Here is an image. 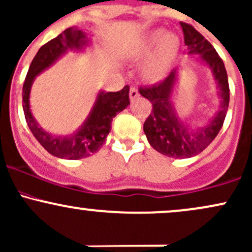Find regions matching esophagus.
<instances>
[{
  "label": "esophagus",
  "mask_w": 252,
  "mask_h": 252,
  "mask_svg": "<svg viewBox=\"0 0 252 252\" xmlns=\"http://www.w3.org/2000/svg\"><path fill=\"white\" fill-rule=\"evenodd\" d=\"M129 96H130V100H131V101L135 100V99H137V98H139V96H140L139 91H137L135 87L130 88V92H129Z\"/></svg>",
  "instance_id": "1"
}]
</instances>
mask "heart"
<instances>
[{"mask_svg": "<svg viewBox=\"0 0 252 252\" xmlns=\"http://www.w3.org/2000/svg\"><path fill=\"white\" fill-rule=\"evenodd\" d=\"M181 51V40L175 33H165L161 30L149 32L130 50L135 61L148 59L141 68V76L147 82L164 79Z\"/></svg>", "mask_w": 252, "mask_h": 252, "instance_id": "b5f03b06", "label": "heart"}]
</instances>
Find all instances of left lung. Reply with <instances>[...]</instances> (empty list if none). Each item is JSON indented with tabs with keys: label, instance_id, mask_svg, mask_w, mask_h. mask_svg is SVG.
I'll return each mask as SVG.
<instances>
[{
	"label": "left lung",
	"instance_id": "1",
	"mask_svg": "<svg viewBox=\"0 0 252 252\" xmlns=\"http://www.w3.org/2000/svg\"><path fill=\"white\" fill-rule=\"evenodd\" d=\"M181 27L189 55H198L201 62L211 69L217 82L220 104L214 117L207 122L206 126L190 128L177 116L172 103L178 68L173 69L160 84L140 88V94L153 105L152 113L143 124V131L149 145L159 153L176 159L197 156L211 145L222 126L229 103L228 79L222 60L212 44L191 25L181 23Z\"/></svg>",
	"mask_w": 252,
	"mask_h": 252
}]
</instances>
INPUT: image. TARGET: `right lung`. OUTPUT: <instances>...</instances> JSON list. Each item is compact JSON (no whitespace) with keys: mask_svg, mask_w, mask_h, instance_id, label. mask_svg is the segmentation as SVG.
I'll use <instances>...</instances> for the list:
<instances>
[{"mask_svg":"<svg viewBox=\"0 0 252 252\" xmlns=\"http://www.w3.org/2000/svg\"><path fill=\"white\" fill-rule=\"evenodd\" d=\"M91 40L84 31L77 27H69L56 38L44 44L33 59L23 87V109L27 126L33 136L52 156L61 159L77 160L96 153L101 148L105 139L111 130L112 118L123 111L129 101V86H124L118 92L100 91L91 110L90 115L82 126L73 134L54 135L44 130L37 120L33 117L30 106V93L35 76L51 67L57 60L69 50L82 51L90 45Z\"/></svg>","mask_w":252,"mask_h":252,"instance_id":"right-lung-1","label":"right lung"}]
</instances>
